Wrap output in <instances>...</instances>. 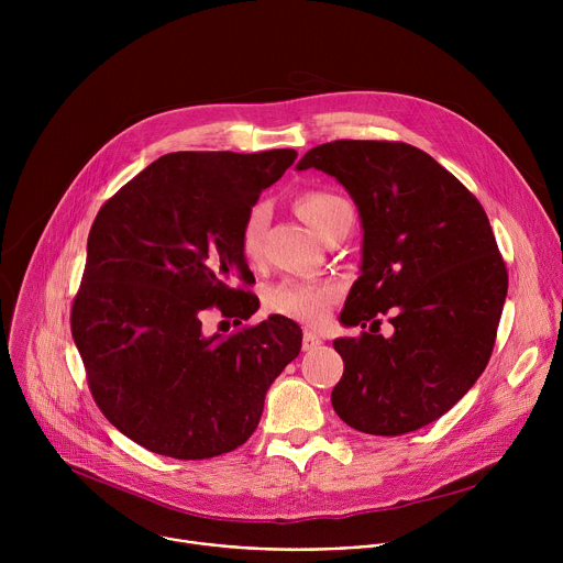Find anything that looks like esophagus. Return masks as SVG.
<instances>
[{
	"mask_svg": "<svg viewBox=\"0 0 563 563\" xmlns=\"http://www.w3.org/2000/svg\"><path fill=\"white\" fill-rule=\"evenodd\" d=\"M318 345H323V339H320L318 334H313V332H305L302 334V352H311Z\"/></svg>",
	"mask_w": 563,
	"mask_h": 563,
	"instance_id": "1",
	"label": "esophagus"
}]
</instances>
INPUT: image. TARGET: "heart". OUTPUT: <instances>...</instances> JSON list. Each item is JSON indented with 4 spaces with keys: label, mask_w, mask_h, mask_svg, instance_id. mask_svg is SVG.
<instances>
[{
    "label": "heart",
    "mask_w": 563,
    "mask_h": 563,
    "mask_svg": "<svg viewBox=\"0 0 563 563\" xmlns=\"http://www.w3.org/2000/svg\"><path fill=\"white\" fill-rule=\"evenodd\" d=\"M296 211L300 218L318 233L323 235L336 222L352 218V207L336 194L330 191H307L298 198ZM269 220V207L258 202L245 216L243 229H240V250L250 263L261 258L263 250V233ZM339 296V287L330 280H283L267 294V309L294 318L305 325H318Z\"/></svg>",
    "instance_id": "b5f03b06"
}]
</instances>
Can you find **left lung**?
<instances>
[{"mask_svg": "<svg viewBox=\"0 0 563 563\" xmlns=\"http://www.w3.org/2000/svg\"><path fill=\"white\" fill-rule=\"evenodd\" d=\"M298 172L341 183L363 227L361 276L336 339L345 369L336 415L376 437L415 432L467 394L486 369L508 294V272L478 200L432 155L406 142L336 140L309 148ZM389 310L395 334L371 330Z\"/></svg>", "mask_w": 563, "mask_h": 563, "instance_id": "8db88e82", "label": "left lung"}]
</instances>
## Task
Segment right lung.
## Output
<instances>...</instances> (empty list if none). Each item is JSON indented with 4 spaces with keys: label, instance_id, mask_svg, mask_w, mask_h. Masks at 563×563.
<instances>
[{
    "label": "right lung",
    "instance_id": "obj_1",
    "mask_svg": "<svg viewBox=\"0 0 563 563\" xmlns=\"http://www.w3.org/2000/svg\"><path fill=\"white\" fill-rule=\"evenodd\" d=\"M294 159V148L169 153L91 227L73 341L102 415L155 454L196 461L243 445L300 352V328L278 313L229 339L202 332L207 307L245 320L258 309L233 287L254 280L240 229Z\"/></svg>",
    "mask_w": 563,
    "mask_h": 563
}]
</instances>
